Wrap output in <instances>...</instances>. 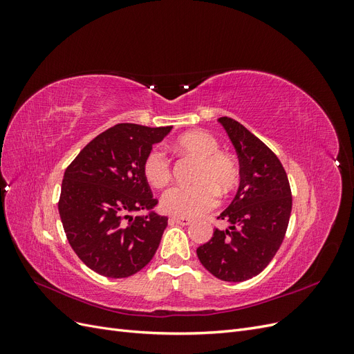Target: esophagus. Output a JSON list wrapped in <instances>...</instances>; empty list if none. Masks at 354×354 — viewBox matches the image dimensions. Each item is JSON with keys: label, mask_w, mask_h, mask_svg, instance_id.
Wrapping results in <instances>:
<instances>
[{"label": "esophagus", "mask_w": 354, "mask_h": 354, "mask_svg": "<svg viewBox=\"0 0 354 354\" xmlns=\"http://www.w3.org/2000/svg\"><path fill=\"white\" fill-rule=\"evenodd\" d=\"M169 220H171V221H173V223L181 224V226H189V224L192 223V220H190V218H187V217H178V216H174V217H171Z\"/></svg>", "instance_id": "34e87169"}]
</instances>
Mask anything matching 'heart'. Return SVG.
I'll use <instances>...</instances> for the list:
<instances>
[{
    "label": "heart",
    "instance_id": "heart-1",
    "mask_svg": "<svg viewBox=\"0 0 354 354\" xmlns=\"http://www.w3.org/2000/svg\"><path fill=\"white\" fill-rule=\"evenodd\" d=\"M178 153L199 159L192 186L168 189L160 198V208L178 217H198L208 212L218 202V194L227 196L238 187L241 168L232 155L220 151V143L211 133L194 130L176 138ZM143 174L153 187H164L173 177V165L164 151L152 149L143 160Z\"/></svg>",
    "mask_w": 354,
    "mask_h": 354
}]
</instances>
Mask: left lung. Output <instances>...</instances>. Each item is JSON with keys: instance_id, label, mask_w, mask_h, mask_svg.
<instances>
[{"instance_id": "left-lung-1", "label": "left lung", "mask_w": 354, "mask_h": 354, "mask_svg": "<svg viewBox=\"0 0 354 354\" xmlns=\"http://www.w3.org/2000/svg\"><path fill=\"white\" fill-rule=\"evenodd\" d=\"M236 149L241 167L238 194L218 220L212 238L196 250L205 269L221 281L242 282L261 273L279 250L292 209L286 171L259 137L227 116L218 118Z\"/></svg>"}]
</instances>
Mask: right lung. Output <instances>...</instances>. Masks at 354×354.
Masks as SVG:
<instances>
[{"mask_svg": "<svg viewBox=\"0 0 354 354\" xmlns=\"http://www.w3.org/2000/svg\"><path fill=\"white\" fill-rule=\"evenodd\" d=\"M171 127L116 124L85 146L65 171L59 214L72 250L91 270L128 277L153 259L168 218L151 212L143 160Z\"/></svg>", "mask_w": 354, "mask_h": 354, "instance_id": "add662e5", "label": "right lung"}]
</instances>
